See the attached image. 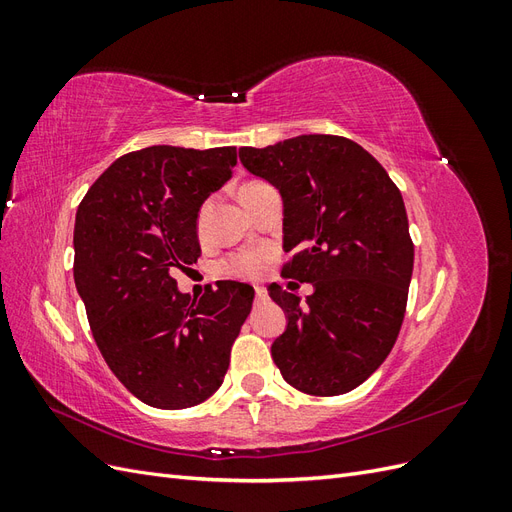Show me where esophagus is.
Here are the masks:
<instances>
[{
    "label": "esophagus",
    "instance_id": "1",
    "mask_svg": "<svg viewBox=\"0 0 512 512\" xmlns=\"http://www.w3.org/2000/svg\"><path fill=\"white\" fill-rule=\"evenodd\" d=\"M267 297H269L267 290L258 286V288H256V301H267Z\"/></svg>",
    "mask_w": 512,
    "mask_h": 512
}]
</instances>
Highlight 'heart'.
<instances>
[{
	"label": "heart",
	"mask_w": 512,
	"mask_h": 512,
	"mask_svg": "<svg viewBox=\"0 0 512 512\" xmlns=\"http://www.w3.org/2000/svg\"><path fill=\"white\" fill-rule=\"evenodd\" d=\"M205 215H207V209L203 207V211L198 213V228L205 226ZM269 258H271L269 247H247V250L230 256L224 262V269L230 275L245 277V280H258V277L265 273Z\"/></svg>",
	"instance_id": "heart-1"
}]
</instances>
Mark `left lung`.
I'll list each match as a JSON object with an SVG mask.
<instances>
[{"mask_svg":"<svg viewBox=\"0 0 512 512\" xmlns=\"http://www.w3.org/2000/svg\"><path fill=\"white\" fill-rule=\"evenodd\" d=\"M239 158L282 194L284 250H297L282 273L314 286L305 301L271 286L288 318L273 361L301 393L344 395L384 363L404 322L414 267L404 198L344 136L303 134Z\"/></svg>","mask_w":512,"mask_h":512,"instance_id":"left-lung-1","label":"left lung"}]
</instances>
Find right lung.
Returning <instances> with one entry per match:
<instances>
[{
	"mask_svg": "<svg viewBox=\"0 0 512 512\" xmlns=\"http://www.w3.org/2000/svg\"><path fill=\"white\" fill-rule=\"evenodd\" d=\"M237 164L235 147L153 145L126 153L76 211L74 284L106 365L147 406L192 408L220 389L254 288L220 282L198 301L175 269L200 256V205Z\"/></svg>",
	"mask_w": 512,
	"mask_h": 512,
	"instance_id": "add662e5",
	"label": "right lung"
}]
</instances>
